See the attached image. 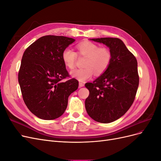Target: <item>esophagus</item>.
<instances>
[{
	"label": "esophagus",
	"instance_id": "1",
	"mask_svg": "<svg viewBox=\"0 0 161 161\" xmlns=\"http://www.w3.org/2000/svg\"><path fill=\"white\" fill-rule=\"evenodd\" d=\"M85 86V84L82 83V82H79V88H81V87L84 86Z\"/></svg>",
	"mask_w": 161,
	"mask_h": 161
}]
</instances>
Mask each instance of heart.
I'll use <instances>...</instances> for the list:
<instances>
[{
    "label": "heart",
    "instance_id": "heart-1",
    "mask_svg": "<svg viewBox=\"0 0 161 161\" xmlns=\"http://www.w3.org/2000/svg\"><path fill=\"white\" fill-rule=\"evenodd\" d=\"M78 53L80 56L86 57L84 62V69H75L70 72L73 79L79 82L90 79L95 73L101 75L108 69L111 61V53L107 47H99L96 43L89 41H84L76 46ZM76 53L70 48H66L62 52V60L64 64L69 69L75 66Z\"/></svg>",
    "mask_w": 161,
    "mask_h": 161
}]
</instances>
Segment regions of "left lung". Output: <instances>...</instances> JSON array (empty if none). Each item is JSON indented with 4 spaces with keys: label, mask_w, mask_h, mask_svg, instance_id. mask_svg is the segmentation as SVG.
<instances>
[{
    "label": "left lung",
    "mask_w": 161,
    "mask_h": 161,
    "mask_svg": "<svg viewBox=\"0 0 161 161\" xmlns=\"http://www.w3.org/2000/svg\"><path fill=\"white\" fill-rule=\"evenodd\" d=\"M90 40L108 46L111 61L103 74L85 84L89 91L85 108L95 121L111 123L123 116L133 103L139 85L138 62L120 39Z\"/></svg>",
    "instance_id": "left-lung-1"
}]
</instances>
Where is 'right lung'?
Here are the masks:
<instances>
[{"instance_id": "obj_1", "label": "right lung", "mask_w": 161, "mask_h": 161, "mask_svg": "<svg viewBox=\"0 0 161 161\" xmlns=\"http://www.w3.org/2000/svg\"><path fill=\"white\" fill-rule=\"evenodd\" d=\"M75 41L64 36H46L29 46L22 57L18 80L27 108L37 118L52 120L67 108L69 95L79 86L69 76L62 60L63 50Z\"/></svg>"}]
</instances>
